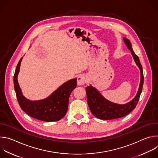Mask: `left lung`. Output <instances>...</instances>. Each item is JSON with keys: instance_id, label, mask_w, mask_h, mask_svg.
I'll use <instances>...</instances> for the list:
<instances>
[{"instance_id": "8db88e82", "label": "left lung", "mask_w": 158, "mask_h": 158, "mask_svg": "<svg viewBox=\"0 0 158 158\" xmlns=\"http://www.w3.org/2000/svg\"><path fill=\"white\" fill-rule=\"evenodd\" d=\"M22 57L19 61L14 76V85L17 101L21 109L31 117L46 122L59 121L65 116L69 98L73 90L77 86V79L64 83L49 97L39 101H31L22 94L17 81Z\"/></svg>"}]
</instances>
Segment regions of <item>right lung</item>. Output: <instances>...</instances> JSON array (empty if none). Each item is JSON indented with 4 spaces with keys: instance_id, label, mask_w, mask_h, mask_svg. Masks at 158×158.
I'll return each instance as SVG.
<instances>
[{
    "instance_id": "1",
    "label": "right lung",
    "mask_w": 158,
    "mask_h": 158,
    "mask_svg": "<svg viewBox=\"0 0 158 158\" xmlns=\"http://www.w3.org/2000/svg\"><path fill=\"white\" fill-rule=\"evenodd\" d=\"M123 39L127 48L131 52V54L133 56L134 61L139 67L141 71V81L138 91L136 97L132 101L127 104L121 105L112 103L107 101L101 96L96 88L92 87L91 85L87 86L85 88V91L89 107L92 113L96 118L100 119L110 120L122 118L127 115L136 107L139 100V98L142 92L144 82V76L142 65L140 63L138 56L135 54L132 49L130 41L126 37H124Z\"/></svg>"
}]
</instances>
